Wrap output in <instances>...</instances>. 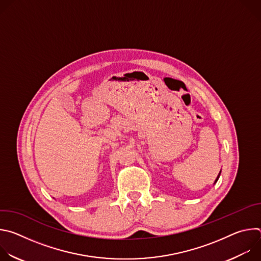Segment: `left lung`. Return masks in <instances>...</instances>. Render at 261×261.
<instances>
[{
    "label": "left lung",
    "instance_id": "left-lung-1",
    "mask_svg": "<svg viewBox=\"0 0 261 261\" xmlns=\"http://www.w3.org/2000/svg\"><path fill=\"white\" fill-rule=\"evenodd\" d=\"M220 173H221V171L219 172V174H218V176H217V178H216V180H215V182H217V180H218V178H219V176H220Z\"/></svg>",
    "mask_w": 261,
    "mask_h": 261
}]
</instances>
